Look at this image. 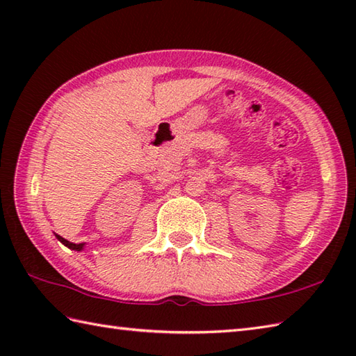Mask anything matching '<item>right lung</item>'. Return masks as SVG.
I'll list each match as a JSON object with an SVG mask.
<instances>
[{"label":"right lung","mask_w":356,"mask_h":356,"mask_svg":"<svg viewBox=\"0 0 356 356\" xmlns=\"http://www.w3.org/2000/svg\"><path fill=\"white\" fill-rule=\"evenodd\" d=\"M56 238L61 241L63 245H65L67 248H70V249H74V251H81L82 248H84V243H72V241H69V240H65V238H63L61 236H58L56 234Z\"/></svg>","instance_id":"obj_1"}]
</instances>
